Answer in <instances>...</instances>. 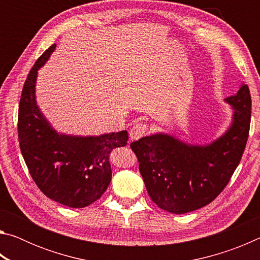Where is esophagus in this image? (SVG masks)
<instances>
[{"label":"esophagus","mask_w":260,"mask_h":260,"mask_svg":"<svg viewBox=\"0 0 260 260\" xmlns=\"http://www.w3.org/2000/svg\"><path fill=\"white\" fill-rule=\"evenodd\" d=\"M148 132V125L143 124V122H136V124L132 127L129 132V138L131 140H139L143 138Z\"/></svg>","instance_id":"34e87169"}]
</instances>
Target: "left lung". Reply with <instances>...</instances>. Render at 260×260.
<instances>
[{
    "mask_svg": "<svg viewBox=\"0 0 260 260\" xmlns=\"http://www.w3.org/2000/svg\"><path fill=\"white\" fill-rule=\"evenodd\" d=\"M233 108L225 134L206 146L157 133L131 143L149 196L167 212L182 214L211 203L230 182L243 155L251 119L249 87L225 99Z\"/></svg>",
    "mask_w": 260,
    "mask_h": 260,
    "instance_id": "1",
    "label": "left lung"
}]
</instances>
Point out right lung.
<instances>
[{"label": "right lung", "mask_w": 260, "mask_h": 260, "mask_svg": "<svg viewBox=\"0 0 260 260\" xmlns=\"http://www.w3.org/2000/svg\"><path fill=\"white\" fill-rule=\"evenodd\" d=\"M56 45L35 61L21 91L18 139L30 177L50 200L70 208H85L98 201L111 182L110 153L125 147L127 131L100 136L60 134L52 128L35 100L38 70Z\"/></svg>", "instance_id": "1"}]
</instances>
